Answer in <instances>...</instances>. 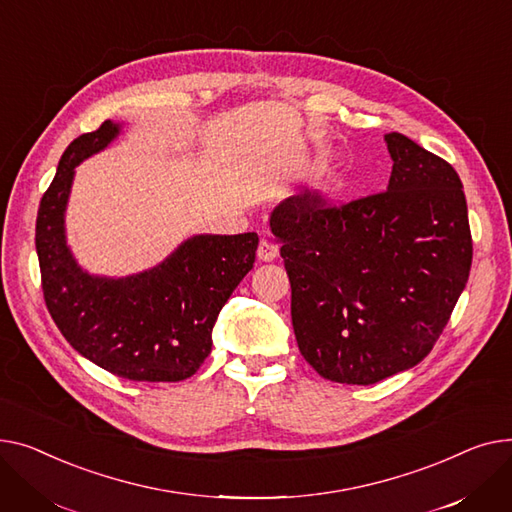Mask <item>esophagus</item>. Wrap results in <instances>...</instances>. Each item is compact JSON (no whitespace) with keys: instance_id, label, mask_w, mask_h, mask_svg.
<instances>
[{"instance_id":"esophagus-1","label":"esophagus","mask_w":512,"mask_h":512,"mask_svg":"<svg viewBox=\"0 0 512 512\" xmlns=\"http://www.w3.org/2000/svg\"><path fill=\"white\" fill-rule=\"evenodd\" d=\"M258 260H262V262H270V260H275L277 258V254H279V248L270 242V239H266V237H262L260 239V244H258Z\"/></svg>"}]
</instances>
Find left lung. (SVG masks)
Wrapping results in <instances>:
<instances>
[{"instance_id":"1","label":"left lung","mask_w":512,"mask_h":512,"mask_svg":"<svg viewBox=\"0 0 512 512\" xmlns=\"http://www.w3.org/2000/svg\"><path fill=\"white\" fill-rule=\"evenodd\" d=\"M388 188L343 204L304 190L270 215L291 283V322L326 380L376 384L432 351L469 279L473 242L453 165L384 136Z\"/></svg>"}]
</instances>
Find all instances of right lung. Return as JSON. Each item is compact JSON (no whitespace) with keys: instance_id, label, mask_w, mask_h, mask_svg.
I'll list each match as a JSON object with an SVG mask.
<instances>
[{"instance_id":"add662e5","label":"right lung","mask_w":512,"mask_h":512,"mask_svg":"<svg viewBox=\"0 0 512 512\" xmlns=\"http://www.w3.org/2000/svg\"><path fill=\"white\" fill-rule=\"evenodd\" d=\"M119 134L111 119L78 136L41 198L35 244L47 310L59 333L99 368L136 382L190 378L213 347L215 320L254 266L258 235H194L159 266L107 279L82 270L64 231L74 167Z\"/></svg>"}]
</instances>
